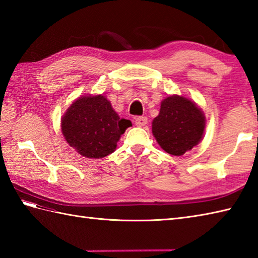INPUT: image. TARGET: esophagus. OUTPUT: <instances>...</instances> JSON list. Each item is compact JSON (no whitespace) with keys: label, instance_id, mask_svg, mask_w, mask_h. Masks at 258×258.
Here are the masks:
<instances>
[{"label":"esophagus","instance_id":"esophagus-1","mask_svg":"<svg viewBox=\"0 0 258 258\" xmlns=\"http://www.w3.org/2000/svg\"><path fill=\"white\" fill-rule=\"evenodd\" d=\"M147 123L146 116H138L135 118V125L136 126H144Z\"/></svg>","mask_w":258,"mask_h":258}]
</instances>
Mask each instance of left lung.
<instances>
[{"instance_id":"8db88e82","label":"left lung","mask_w":258,"mask_h":258,"mask_svg":"<svg viewBox=\"0 0 258 258\" xmlns=\"http://www.w3.org/2000/svg\"><path fill=\"white\" fill-rule=\"evenodd\" d=\"M205 128V117L196 104L182 96H168L161 104L158 116L152 123L157 143L175 156L199 144Z\"/></svg>"}]
</instances>
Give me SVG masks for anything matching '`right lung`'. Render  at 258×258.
Returning a JSON list of instances; mask_svg holds the SVG:
<instances>
[{
    "instance_id": "obj_1",
    "label": "right lung",
    "mask_w": 258,
    "mask_h": 258,
    "mask_svg": "<svg viewBox=\"0 0 258 258\" xmlns=\"http://www.w3.org/2000/svg\"><path fill=\"white\" fill-rule=\"evenodd\" d=\"M131 120L119 118L105 96L76 100L62 118V133L70 146L87 158L111 154Z\"/></svg>"
}]
</instances>
